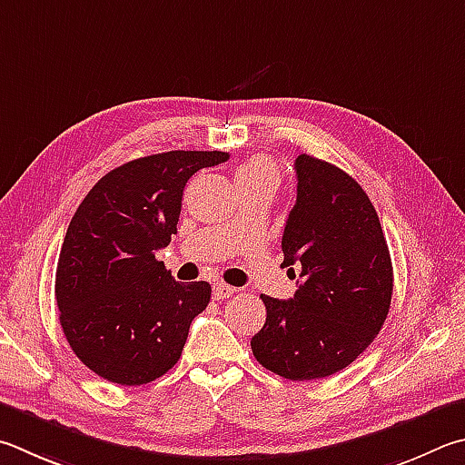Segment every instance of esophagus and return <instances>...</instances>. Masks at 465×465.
Instances as JSON below:
<instances>
[{
	"label": "esophagus",
	"mask_w": 465,
	"mask_h": 465,
	"mask_svg": "<svg viewBox=\"0 0 465 465\" xmlns=\"http://www.w3.org/2000/svg\"><path fill=\"white\" fill-rule=\"evenodd\" d=\"M233 292H235V289H233V286H230V284H223V282H215V284H213V297H215L217 301L230 299Z\"/></svg>",
	"instance_id": "obj_1"
}]
</instances>
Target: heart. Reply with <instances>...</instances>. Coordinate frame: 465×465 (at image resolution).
I'll use <instances>...</instances> for the list:
<instances>
[{"mask_svg":"<svg viewBox=\"0 0 465 465\" xmlns=\"http://www.w3.org/2000/svg\"><path fill=\"white\" fill-rule=\"evenodd\" d=\"M262 181H270V183H278V168L270 158L264 156H256L250 158L248 163H243L238 166L235 171V184H250V183H262Z\"/></svg>","mask_w":465,"mask_h":465,"instance_id":"heart-1","label":"heart"}]
</instances>
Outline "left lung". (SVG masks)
Returning <instances> with one entry per match:
<instances>
[{"label":"left lung","instance_id":"1","mask_svg":"<svg viewBox=\"0 0 465 465\" xmlns=\"http://www.w3.org/2000/svg\"><path fill=\"white\" fill-rule=\"evenodd\" d=\"M294 171L282 266L299 289L289 301L260 294L266 323L250 345L270 372L315 380L350 366L374 341L391 309L392 262L372 201L348 173L307 154Z\"/></svg>","mask_w":465,"mask_h":465}]
</instances>
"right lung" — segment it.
Listing matches in <instances>:
<instances>
[{
    "label": "right lung",
    "mask_w": 465,
    "mask_h": 465,
    "mask_svg": "<svg viewBox=\"0 0 465 465\" xmlns=\"http://www.w3.org/2000/svg\"><path fill=\"white\" fill-rule=\"evenodd\" d=\"M227 158L173 150L130 160L101 176L74 211L54 294L66 341L97 376L140 386L179 361L211 284L176 282L156 252L176 233L187 181Z\"/></svg>",
    "instance_id": "add662e5"
}]
</instances>
